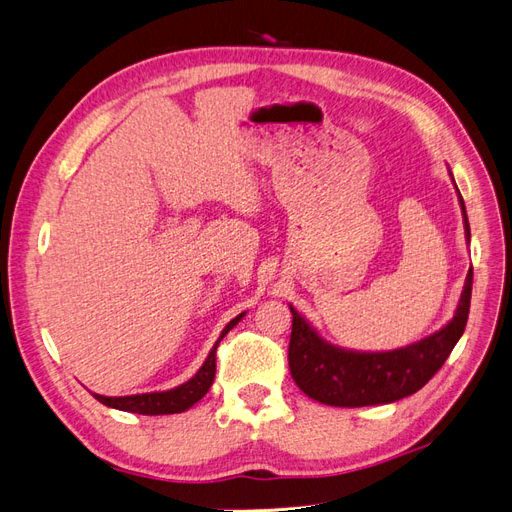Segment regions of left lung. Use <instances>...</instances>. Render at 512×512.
Segmentation results:
<instances>
[{"mask_svg": "<svg viewBox=\"0 0 512 512\" xmlns=\"http://www.w3.org/2000/svg\"><path fill=\"white\" fill-rule=\"evenodd\" d=\"M459 205L466 239L470 241L468 213L461 194ZM470 299L472 269L463 284L455 316L440 331L427 335L421 342L386 352H359L333 346L290 305L292 333L288 365L292 380L307 397L337 408L380 406L404 399L423 389L453 352L459 337L466 331Z\"/></svg>", "mask_w": 512, "mask_h": 512, "instance_id": "8db88e82", "label": "left lung"}]
</instances>
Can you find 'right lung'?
<instances>
[{"label": "right lung", "mask_w": 512, "mask_h": 512, "mask_svg": "<svg viewBox=\"0 0 512 512\" xmlns=\"http://www.w3.org/2000/svg\"><path fill=\"white\" fill-rule=\"evenodd\" d=\"M243 316H245V312L239 314L237 318H232L226 324L224 331L218 337V342L213 344L203 367H200L188 382L175 386V389L156 391V393H141V395H126V397H106V395H98V393H91V395H94L100 401V404H104L108 408L123 410V412H134V414L158 416V414L185 412L188 408H192L196 401L203 399L207 395V391L211 389L213 378H215V350H218L224 335L230 329H235Z\"/></svg>", "instance_id": "add662e5"}]
</instances>
